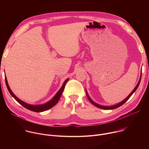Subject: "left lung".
Here are the masks:
<instances>
[{"label":"left lung","mask_w":149,"mask_h":149,"mask_svg":"<svg viewBox=\"0 0 149 149\" xmlns=\"http://www.w3.org/2000/svg\"><path fill=\"white\" fill-rule=\"evenodd\" d=\"M141 76H140V79H139V82L137 83V86H136V87L134 88V89L133 90V91L130 94V95L127 97L125 99H124L123 101H121V102H119L118 104H116V105H112V106H103V105H99V104H97V103H95V102H94L91 98H90V97H89V95H88V93H87V92L86 91V94H87V97H88V100H89V101L91 102V104H93L94 105H95V106H96V107H98V108H100V109H105V110H113V109H117V108H118V107H120L121 105H123L127 100H128L129 99V98L132 95V94L136 91V90L137 89V88H138V87H139V84H140V81H141Z\"/></svg>","instance_id":"left-lung-1"}]
</instances>
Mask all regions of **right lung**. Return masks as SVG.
I'll list each match as a JSON object with an SVG mask.
<instances>
[{
	"mask_svg": "<svg viewBox=\"0 0 149 149\" xmlns=\"http://www.w3.org/2000/svg\"><path fill=\"white\" fill-rule=\"evenodd\" d=\"M69 78L67 79L65 82H63V85L62 87L60 88V90L58 91V93L55 94V95L48 102L44 104H41V105H31V104H27L25 102H24L23 101L20 100V99H19L13 93L12 91H11L9 85H8V81H7V79H6V77L5 76V82H6V87L8 88V90L9 91V92L10 93V94H11V95L20 104L22 105V106H24V107L31 111H34V112H42V111H46L51 108H52V107H54V106L58 102V101H59L62 94V92L63 91V90H64V88H65V86L66 83L67 82V81H68Z\"/></svg>",
	"mask_w": 149,
	"mask_h": 149,
	"instance_id": "right-lung-1",
	"label": "right lung"
}]
</instances>
